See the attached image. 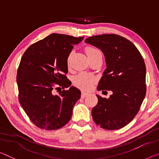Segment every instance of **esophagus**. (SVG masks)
<instances>
[{
  "instance_id": "1",
  "label": "esophagus",
  "mask_w": 159,
  "mask_h": 159,
  "mask_svg": "<svg viewBox=\"0 0 159 159\" xmlns=\"http://www.w3.org/2000/svg\"><path fill=\"white\" fill-rule=\"evenodd\" d=\"M86 95H88V93H85L84 91H82L81 92V95H80V96H81L82 98H84L85 97H86Z\"/></svg>"
}]
</instances>
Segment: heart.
Listing matches in <instances>:
<instances>
[{
    "label": "heart",
    "mask_w": 159,
    "mask_h": 159,
    "mask_svg": "<svg viewBox=\"0 0 159 159\" xmlns=\"http://www.w3.org/2000/svg\"><path fill=\"white\" fill-rule=\"evenodd\" d=\"M85 52L86 53L89 59L98 54H101V53L97 49L92 47H87L85 49ZM69 61V58L68 61ZM95 79L94 76L91 75L85 74V73H80L79 75L74 78V84L79 89L83 90H89L91 89L93 84H95Z\"/></svg>",
    "instance_id": "b5f03b06"
}]
</instances>
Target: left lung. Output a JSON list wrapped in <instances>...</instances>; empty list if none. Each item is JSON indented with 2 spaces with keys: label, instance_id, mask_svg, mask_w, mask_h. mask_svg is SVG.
<instances>
[{
  "label": "left lung",
  "instance_id": "1",
  "mask_svg": "<svg viewBox=\"0 0 159 159\" xmlns=\"http://www.w3.org/2000/svg\"><path fill=\"white\" fill-rule=\"evenodd\" d=\"M85 42L99 48L105 57L107 69L98 90L112 92L108 99L97 95L98 102L92 109L93 119L103 129H120L134 119L144 99V61L134 44L120 35H96Z\"/></svg>",
  "mask_w": 159,
  "mask_h": 159
}]
</instances>
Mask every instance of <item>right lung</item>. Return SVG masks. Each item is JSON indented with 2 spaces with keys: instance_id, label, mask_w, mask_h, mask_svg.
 Wrapping results in <instances>:
<instances>
[{
  "instance_id": "right-lung-1",
  "label": "right lung",
  "mask_w": 159,
  "mask_h": 159,
  "mask_svg": "<svg viewBox=\"0 0 159 159\" xmlns=\"http://www.w3.org/2000/svg\"><path fill=\"white\" fill-rule=\"evenodd\" d=\"M84 37L54 33L35 42L22 55L17 72L18 99L25 112L37 127L55 130L64 127L72 116L80 91L69 87L67 59L74 44ZM61 87L58 95L53 93Z\"/></svg>"
}]
</instances>
